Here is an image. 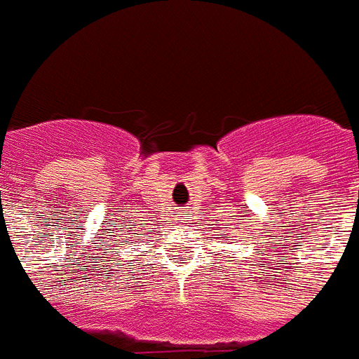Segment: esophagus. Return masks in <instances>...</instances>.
<instances>
[{"instance_id":"esophagus-1","label":"esophagus","mask_w":359,"mask_h":359,"mask_svg":"<svg viewBox=\"0 0 359 359\" xmlns=\"http://www.w3.org/2000/svg\"><path fill=\"white\" fill-rule=\"evenodd\" d=\"M180 221H186L184 219V214H180ZM180 221H179V223H180Z\"/></svg>"}]
</instances>
